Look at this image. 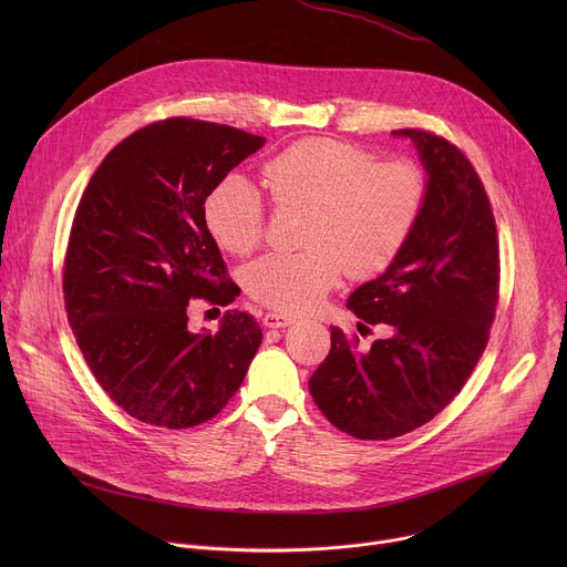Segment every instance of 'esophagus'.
Here are the masks:
<instances>
[{
  "instance_id": "1",
  "label": "esophagus",
  "mask_w": 567,
  "mask_h": 567,
  "mask_svg": "<svg viewBox=\"0 0 567 567\" xmlns=\"http://www.w3.org/2000/svg\"><path fill=\"white\" fill-rule=\"evenodd\" d=\"M296 318H291V316H287V313H278V311H267L265 313V318H262V322L267 328H274V330H278V328H287V326H291Z\"/></svg>"
}]
</instances>
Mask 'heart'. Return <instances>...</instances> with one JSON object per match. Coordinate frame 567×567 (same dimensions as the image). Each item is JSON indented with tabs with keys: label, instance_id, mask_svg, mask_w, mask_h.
Instances as JSON below:
<instances>
[{
	"label": "heart",
	"instance_id": "obj_1",
	"mask_svg": "<svg viewBox=\"0 0 567 567\" xmlns=\"http://www.w3.org/2000/svg\"><path fill=\"white\" fill-rule=\"evenodd\" d=\"M262 175L276 206L309 213L305 251L267 254L245 271L249 296L285 313L313 309L346 271L368 280L390 269L415 235L431 193L417 161H381L368 147L318 136L278 152ZM204 217L217 245L237 256L258 249L267 233V204L241 175H226L210 190Z\"/></svg>",
	"mask_w": 567,
	"mask_h": 567
}]
</instances>
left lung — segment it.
I'll return each instance as SVG.
<instances>
[{"label":"left lung","instance_id":"obj_1","mask_svg":"<svg viewBox=\"0 0 567 567\" xmlns=\"http://www.w3.org/2000/svg\"><path fill=\"white\" fill-rule=\"evenodd\" d=\"M429 173V206L396 262L348 300L390 337L359 352V337L332 328V348L309 379L320 413L359 440L406 435L462 390L489 341L501 287L492 202L466 154L444 136L406 127Z\"/></svg>","mask_w":567,"mask_h":567}]
</instances>
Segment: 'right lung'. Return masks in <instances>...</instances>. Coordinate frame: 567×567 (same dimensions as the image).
Returning a JSON list of instances; mask_svg holds the SVG:
<instances>
[{
    "label": "right lung",
    "mask_w": 567,
    "mask_h": 567,
    "mask_svg": "<svg viewBox=\"0 0 567 567\" xmlns=\"http://www.w3.org/2000/svg\"><path fill=\"white\" fill-rule=\"evenodd\" d=\"M262 143L210 121H154L103 158L80 197L62 267L66 318L101 388L143 424L208 422L260 348V326L239 309L215 334H193L188 302L226 307L239 293L204 204Z\"/></svg>",
    "instance_id": "right-lung-1"
}]
</instances>
